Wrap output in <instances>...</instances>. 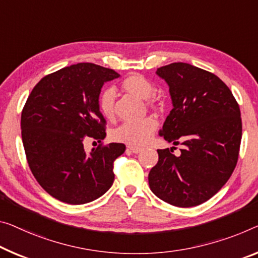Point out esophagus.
<instances>
[{"label":"esophagus","mask_w":258,"mask_h":258,"mask_svg":"<svg viewBox=\"0 0 258 258\" xmlns=\"http://www.w3.org/2000/svg\"><path fill=\"white\" fill-rule=\"evenodd\" d=\"M128 151L133 153H140L142 151V148H138V146H128Z\"/></svg>","instance_id":"obj_1"}]
</instances>
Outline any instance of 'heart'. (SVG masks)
I'll use <instances>...</instances> for the list:
<instances>
[{
  "mask_svg": "<svg viewBox=\"0 0 258 258\" xmlns=\"http://www.w3.org/2000/svg\"><path fill=\"white\" fill-rule=\"evenodd\" d=\"M121 90L129 96L138 99H146V106L152 110H160L161 104L156 99L150 98L154 92L153 85L142 75L135 74L125 77L120 84ZM149 99H148L147 98ZM98 108L101 115L107 120L115 116V92L107 89L99 94ZM158 128V121L153 116H146L138 122H126L113 132V138L128 145H144L148 143Z\"/></svg>",
  "mask_w": 258,
  "mask_h": 258,
  "instance_id": "obj_1",
  "label": "heart"
}]
</instances>
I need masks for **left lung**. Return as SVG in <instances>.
Listing matches in <instances>:
<instances>
[{"label":"left lung","mask_w":258,"mask_h":258,"mask_svg":"<svg viewBox=\"0 0 258 258\" xmlns=\"http://www.w3.org/2000/svg\"><path fill=\"white\" fill-rule=\"evenodd\" d=\"M157 75L168 84L173 102L160 136L183 149L177 157L174 146L158 150L150 189L174 207H196L216 195L235 168L242 137L240 107L219 77L189 63L160 67Z\"/></svg>","instance_id":"1"}]
</instances>
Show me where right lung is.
Masks as SVG:
<instances>
[{
    "label": "right lung",
    "instance_id": "1",
    "mask_svg": "<svg viewBox=\"0 0 258 258\" xmlns=\"http://www.w3.org/2000/svg\"><path fill=\"white\" fill-rule=\"evenodd\" d=\"M120 75L77 63L43 77L24 105L21 128L27 164L45 191L68 204H85L112 187L114 160L125 145H104L106 120L98 108L104 83ZM101 144L90 154L85 138Z\"/></svg>",
    "mask_w": 258,
    "mask_h": 258
}]
</instances>
